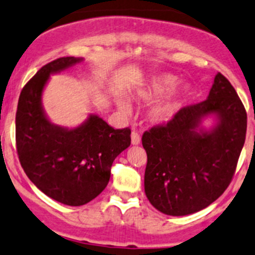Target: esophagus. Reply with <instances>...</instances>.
Masks as SVG:
<instances>
[{
  "instance_id": "obj_1",
  "label": "esophagus",
  "mask_w": 255,
  "mask_h": 255,
  "mask_svg": "<svg viewBox=\"0 0 255 255\" xmlns=\"http://www.w3.org/2000/svg\"><path fill=\"white\" fill-rule=\"evenodd\" d=\"M140 141H141V139H140V135H139L138 133L136 132H132V144L133 145H139L140 144Z\"/></svg>"
}]
</instances>
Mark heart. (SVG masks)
Returning a JSON list of instances; mask_svg holds the SVG:
<instances>
[{"label":"heart","instance_id":"heart-1","mask_svg":"<svg viewBox=\"0 0 255 255\" xmlns=\"http://www.w3.org/2000/svg\"><path fill=\"white\" fill-rule=\"evenodd\" d=\"M179 80L170 74H162L158 76H153L145 81L140 87L135 89L136 99L142 100V102L151 103L159 98L166 96L175 88L178 85ZM190 88L187 86L180 87V88L171 93L169 96L164 98L163 100L155 104L149 111V119L152 123H166L170 121L175 114L178 113L179 109L181 108L183 103L189 97ZM116 104L119 109L123 113H127L129 110V103L126 100V98L119 97L116 99Z\"/></svg>","mask_w":255,"mask_h":255}]
</instances>
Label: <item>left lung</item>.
<instances>
[{
    "mask_svg": "<svg viewBox=\"0 0 255 255\" xmlns=\"http://www.w3.org/2000/svg\"><path fill=\"white\" fill-rule=\"evenodd\" d=\"M214 120L209 128L203 126ZM247 130V114L228 78L218 74L205 102L180 109L142 135L144 187L161 213L180 217L213 203L231 183Z\"/></svg>",
    "mask_w": 255,
    "mask_h": 255,
    "instance_id": "obj_1",
    "label": "left lung"
}]
</instances>
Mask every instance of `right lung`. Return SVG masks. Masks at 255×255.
<instances>
[{
	"label": "right lung",
	"mask_w": 255,
	"mask_h": 255,
	"mask_svg": "<svg viewBox=\"0 0 255 255\" xmlns=\"http://www.w3.org/2000/svg\"><path fill=\"white\" fill-rule=\"evenodd\" d=\"M64 57L37 71L21 91L15 115L19 161L30 180L44 195L66 206H82L108 185L114 159L130 145V129H114L91 114L80 126L63 127L49 121L42 94L50 75L81 64Z\"/></svg>",
	"instance_id": "add662e5"
}]
</instances>
